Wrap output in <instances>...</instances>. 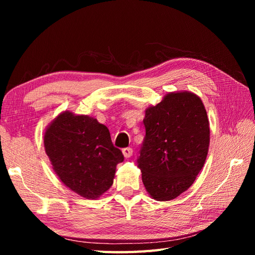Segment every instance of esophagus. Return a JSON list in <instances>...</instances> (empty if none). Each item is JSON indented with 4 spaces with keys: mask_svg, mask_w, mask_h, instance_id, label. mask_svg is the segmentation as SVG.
Wrapping results in <instances>:
<instances>
[{
    "mask_svg": "<svg viewBox=\"0 0 255 255\" xmlns=\"http://www.w3.org/2000/svg\"><path fill=\"white\" fill-rule=\"evenodd\" d=\"M123 154H124V156L126 159L130 158V156L132 155V149L131 148H125V149H123Z\"/></svg>",
    "mask_w": 255,
    "mask_h": 255,
    "instance_id": "1",
    "label": "esophagus"
}]
</instances>
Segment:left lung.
<instances>
[{
    "label": "left lung",
    "mask_w": 255,
    "mask_h": 255,
    "mask_svg": "<svg viewBox=\"0 0 255 255\" xmlns=\"http://www.w3.org/2000/svg\"><path fill=\"white\" fill-rule=\"evenodd\" d=\"M138 167L151 197L167 202L193 185L205 164L210 141L209 121L198 95L170 92L149 106Z\"/></svg>",
    "instance_id": "left-lung-1"
}]
</instances>
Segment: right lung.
Instances as JSON below:
<instances>
[{
	"label": "right lung",
	"mask_w": 255,
	"mask_h": 255,
	"mask_svg": "<svg viewBox=\"0 0 255 255\" xmlns=\"http://www.w3.org/2000/svg\"><path fill=\"white\" fill-rule=\"evenodd\" d=\"M44 145L52 169L72 192L97 199L111 188L124 161L105 125L89 115L64 111L48 125Z\"/></svg>",
	"instance_id": "add662e5"
}]
</instances>
